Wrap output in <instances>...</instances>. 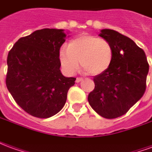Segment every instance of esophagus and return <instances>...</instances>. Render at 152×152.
I'll list each match as a JSON object with an SVG mask.
<instances>
[{
	"label": "esophagus",
	"mask_w": 152,
	"mask_h": 152,
	"mask_svg": "<svg viewBox=\"0 0 152 152\" xmlns=\"http://www.w3.org/2000/svg\"><path fill=\"white\" fill-rule=\"evenodd\" d=\"M81 80H83L82 77H77V78H76V82L79 83V82H80Z\"/></svg>",
	"instance_id": "1"
}]
</instances>
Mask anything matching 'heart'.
Returning <instances> with one entry per match:
<instances>
[{
  "label": "heart",
  "mask_w": 152,
  "mask_h": 152,
  "mask_svg": "<svg viewBox=\"0 0 152 152\" xmlns=\"http://www.w3.org/2000/svg\"><path fill=\"white\" fill-rule=\"evenodd\" d=\"M113 58L112 45L104 38L95 35L82 34L70 41L62 49L59 60L68 73L76 72L80 64L89 75L95 76L105 72Z\"/></svg>",
  "instance_id": "1"
}]
</instances>
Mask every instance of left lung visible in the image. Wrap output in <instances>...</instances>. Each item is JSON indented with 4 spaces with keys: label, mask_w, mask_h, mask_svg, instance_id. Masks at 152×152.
<instances>
[{
    "label": "left lung",
    "mask_w": 152,
    "mask_h": 152,
    "mask_svg": "<svg viewBox=\"0 0 152 152\" xmlns=\"http://www.w3.org/2000/svg\"><path fill=\"white\" fill-rule=\"evenodd\" d=\"M99 36L112 45L113 58L105 72L94 77L95 87L88 101L101 116L114 119L143 96L149 64L143 50L130 38L111 29H102Z\"/></svg>",
    "instance_id": "8db88e82"
}]
</instances>
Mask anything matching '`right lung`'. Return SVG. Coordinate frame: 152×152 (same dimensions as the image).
Here are the masks:
<instances>
[{
  "mask_svg": "<svg viewBox=\"0 0 152 152\" xmlns=\"http://www.w3.org/2000/svg\"><path fill=\"white\" fill-rule=\"evenodd\" d=\"M63 29L44 28L21 37L7 57L5 84L20 107L32 116L49 118L63 108L76 78L60 71Z\"/></svg>",
  "mask_w": 152,
  "mask_h": 152,
  "instance_id": "right-lung-1",
  "label": "right lung"
}]
</instances>
